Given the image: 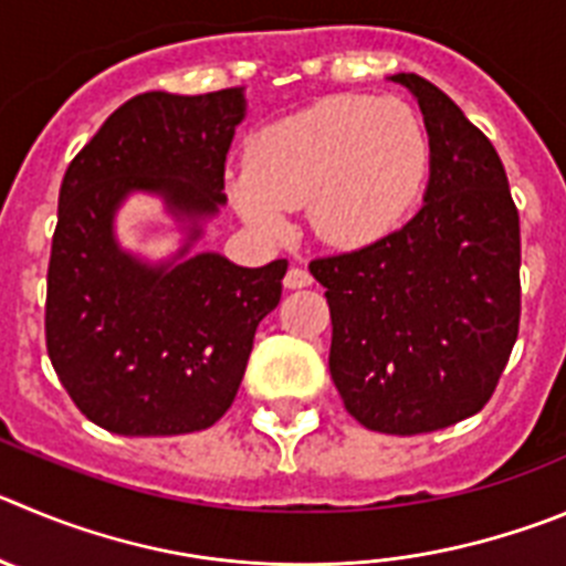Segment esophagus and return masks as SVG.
I'll return each instance as SVG.
<instances>
[{
	"label": "esophagus",
	"instance_id": "obj_1",
	"mask_svg": "<svg viewBox=\"0 0 566 566\" xmlns=\"http://www.w3.org/2000/svg\"><path fill=\"white\" fill-rule=\"evenodd\" d=\"M310 284H313V276H310V271H304V268H290V271L284 273V287L287 290L310 287Z\"/></svg>",
	"mask_w": 566,
	"mask_h": 566
}]
</instances>
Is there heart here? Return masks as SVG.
Masks as SVG:
<instances>
[{"label": "heart", "instance_id": "b5f03b06", "mask_svg": "<svg viewBox=\"0 0 566 566\" xmlns=\"http://www.w3.org/2000/svg\"><path fill=\"white\" fill-rule=\"evenodd\" d=\"M424 170V130L408 105L329 97L253 134L248 161L226 172V192L265 234H284L290 211L307 206L318 240L357 248L394 229Z\"/></svg>", "mask_w": 566, "mask_h": 566}]
</instances>
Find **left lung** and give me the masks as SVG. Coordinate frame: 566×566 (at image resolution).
Here are the masks:
<instances>
[{
    "mask_svg": "<svg viewBox=\"0 0 566 566\" xmlns=\"http://www.w3.org/2000/svg\"><path fill=\"white\" fill-rule=\"evenodd\" d=\"M410 88L430 136L424 203L402 229L310 273L332 315L329 374L363 427L419 436L489 402L520 332V211L497 150L438 86Z\"/></svg>",
    "mask_w": 566,
    "mask_h": 566,
    "instance_id": "obj_1",
    "label": "left lung"
}]
</instances>
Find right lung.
Masks as SVG:
<instances>
[{
  "label": "right lung",
  "instance_id": "right-lung-1",
  "mask_svg": "<svg viewBox=\"0 0 566 566\" xmlns=\"http://www.w3.org/2000/svg\"><path fill=\"white\" fill-rule=\"evenodd\" d=\"M242 88L136 94L72 158L46 271V352L88 421L116 436H184L234 402L259 321L276 310L287 259L240 268L189 253L226 203V156ZM156 193L188 229L150 266L115 242V211Z\"/></svg>",
  "mask_w": 566,
  "mask_h": 566
}]
</instances>
